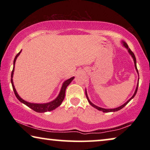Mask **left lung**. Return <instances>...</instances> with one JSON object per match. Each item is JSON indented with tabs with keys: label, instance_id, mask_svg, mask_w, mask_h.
I'll use <instances>...</instances> for the list:
<instances>
[{
	"label": "left lung",
	"instance_id": "left-lung-1",
	"mask_svg": "<svg viewBox=\"0 0 150 150\" xmlns=\"http://www.w3.org/2000/svg\"><path fill=\"white\" fill-rule=\"evenodd\" d=\"M122 46H123L125 47V48H126L127 49V50H128V52H129V54H130L131 55V57H132L133 61H134V67H135V69H136L137 72V74H138V75H139V71H138V69H137V61H136V57H135L134 54V53H133V52H132V51H131L130 49L129 48V47H128V44H127L125 42H124V41H122ZM139 78L138 79V83H137V85L136 89H135V91H134V94H133V96H132V97H131V98H130V99H129V100H128V101H127L126 102H125V103H124V104H122V106H119V107H117V108H104L99 107V106H98L95 105V104H93L92 103V102L89 100V97H88V96H87V90L85 89V95H86V97H87V100H88V102H89V103L90 104H91V105L92 106H93V107H94L95 108H96V109H98V110H100V111H102V112H115V111H118V110H120L122 109V108H124V106H126V104H128V102H130V100L132 99L134 97L135 95H136V93H137V89H138V86H139Z\"/></svg>",
	"mask_w": 150,
	"mask_h": 150
}]
</instances>
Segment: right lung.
<instances>
[{
	"instance_id": "obj_1",
	"label": "right lung",
	"mask_w": 150,
	"mask_h": 150,
	"mask_svg": "<svg viewBox=\"0 0 150 150\" xmlns=\"http://www.w3.org/2000/svg\"><path fill=\"white\" fill-rule=\"evenodd\" d=\"M22 52V50H20V52L17 54L16 55L15 59H14L13 61V70H12L11 72V83L12 85V87H13L14 93L16 96V98H18V100H19L20 102H21L22 103H23L26 105L28 107L31 108L33 110H35V112H45L47 111H50V110H54L55 108H57L58 106H59L62 103V102L63 101L65 98V90H66V88L67 86H68L71 81H73L74 77H71L70 79L66 80V81H64V83H63L62 87L61 88V91L59 92V95L57 97L55 98L54 100H53L52 101H51L50 102H47V103H43V104H37V103H30V102H26L25 100L22 99L20 97V96L18 95V93L16 91V89L15 87H14L13 85V72H14V68H15V63H16V61L18 57L19 56L20 53Z\"/></svg>"
}]
</instances>
